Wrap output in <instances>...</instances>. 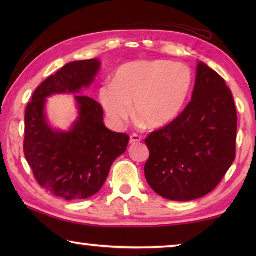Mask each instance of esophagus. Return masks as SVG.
Here are the masks:
<instances>
[{"mask_svg":"<svg viewBox=\"0 0 256 256\" xmlns=\"http://www.w3.org/2000/svg\"><path fill=\"white\" fill-rule=\"evenodd\" d=\"M142 140V138L138 136V134H132L131 136H130V144H138Z\"/></svg>","mask_w":256,"mask_h":256,"instance_id":"34e87169","label":"esophagus"}]
</instances>
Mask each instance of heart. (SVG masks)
<instances>
[{"label":"heart","mask_w":256,"mask_h":256,"mask_svg":"<svg viewBox=\"0 0 256 256\" xmlns=\"http://www.w3.org/2000/svg\"><path fill=\"white\" fill-rule=\"evenodd\" d=\"M193 84L190 68L166 60H138L120 66L112 84H104L99 99L112 123L122 125L133 115L150 128L172 122Z\"/></svg>","instance_id":"1"}]
</instances>
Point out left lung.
<instances>
[{"mask_svg":"<svg viewBox=\"0 0 256 256\" xmlns=\"http://www.w3.org/2000/svg\"><path fill=\"white\" fill-rule=\"evenodd\" d=\"M237 112L230 89L200 62L185 110L146 138V180L172 201H190L214 190L236 157Z\"/></svg>","mask_w":256,"mask_h":256,"instance_id":"8db88e82","label":"left lung"}]
</instances>
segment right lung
<instances>
[{
    "instance_id": "1",
    "label": "right lung",
    "mask_w": 256,
    "mask_h": 256,
    "mask_svg": "<svg viewBox=\"0 0 256 256\" xmlns=\"http://www.w3.org/2000/svg\"><path fill=\"white\" fill-rule=\"evenodd\" d=\"M99 68L97 58L66 64L42 82L26 108L24 157L40 188L68 201L98 193L130 141L128 134L105 126L100 104L79 94L92 84ZM66 92L77 94L80 118L70 132H55L46 120V98Z\"/></svg>"
}]
</instances>
